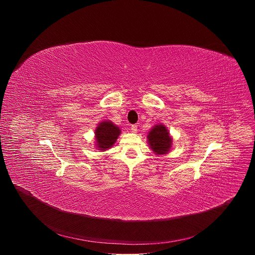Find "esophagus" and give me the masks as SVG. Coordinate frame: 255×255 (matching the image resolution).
Instances as JSON below:
<instances>
[{"mask_svg":"<svg viewBox=\"0 0 255 255\" xmlns=\"http://www.w3.org/2000/svg\"><path fill=\"white\" fill-rule=\"evenodd\" d=\"M137 128H138L137 125H132V126H131V131H132L133 133H136V132H137Z\"/></svg>","mask_w":255,"mask_h":255,"instance_id":"1","label":"esophagus"}]
</instances>
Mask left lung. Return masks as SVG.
<instances>
[{
    "label": "left lung",
    "instance_id": "8db88e82",
    "mask_svg": "<svg viewBox=\"0 0 255 255\" xmlns=\"http://www.w3.org/2000/svg\"><path fill=\"white\" fill-rule=\"evenodd\" d=\"M150 148L156 154H165L171 147V138L165 126L156 125L148 134Z\"/></svg>",
    "mask_w": 255,
    "mask_h": 255
}]
</instances>
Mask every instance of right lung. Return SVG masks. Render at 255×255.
<instances>
[{
  "label": "right lung",
  "mask_w": 255,
  "mask_h": 255,
  "mask_svg": "<svg viewBox=\"0 0 255 255\" xmlns=\"http://www.w3.org/2000/svg\"><path fill=\"white\" fill-rule=\"evenodd\" d=\"M120 129L111 122L104 121L96 129V140L100 150L110 148L120 135Z\"/></svg>",
  "instance_id": "obj_1"
}]
</instances>
